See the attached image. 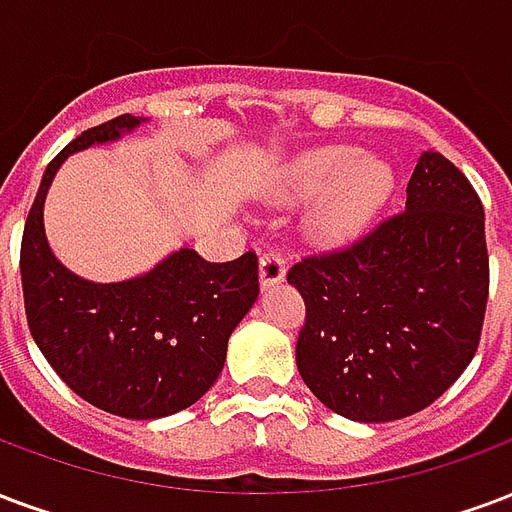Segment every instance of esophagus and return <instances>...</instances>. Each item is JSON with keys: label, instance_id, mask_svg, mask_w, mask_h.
<instances>
[{"label": "esophagus", "instance_id": "34e87169", "mask_svg": "<svg viewBox=\"0 0 512 512\" xmlns=\"http://www.w3.org/2000/svg\"><path fill=\"white\" fill-rule=\"evenodd\" d=\"M285 271V257L279 255V252H274V249L263 252V257H260V285L271 287L276 285V282H282V279H285Z\"/></svg>", "mask_w": 512, "mask_h": 512}]
</instances>
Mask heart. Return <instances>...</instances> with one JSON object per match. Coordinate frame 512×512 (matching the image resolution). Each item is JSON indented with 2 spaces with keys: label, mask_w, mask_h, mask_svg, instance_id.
Here are the masks:
<instances>
[{
  "label": "heart",
  "mask_w": 512,
  "mask_h": 512,
  "mask_svg": "<svg viewBox=\"0 0 512 512\" xmlns=\"http://www.w3.org/2000/svg\"><path fill=\"white\" fill-rule=\"evenodd\" d=\"M393 189L391 168L363 160L358 146H323L301 154L287 170L282 200L326 198L309 217V233L325 244H342L369 225Z\"/></svg>",
  "instance_id": "b5f03b06"
}]
</instances>
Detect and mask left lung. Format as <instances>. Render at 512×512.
Instances as JSON below:
<instances>
[{"label": "left lung", "mask_w": 512, "mask_h": 512, "mask_svg": "<svg viewBox=\"0 0 512 512\" xmlns=\"http://www.w3.org/2000/svg\"><path fill=\"white\" fill-rule=\"evenodd\" d=\"M298 372L328 410L388 423L426 410L475 358L488 301L486 214L450 160L426 151L407 206L358 241L301 257Z\"/></svg>", "instance_id": "obj_1"}]
</instances>
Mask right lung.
<instances>
[{"label": "right lung", "instance_id": "obj_1", "mask_svg": "<svg viewBox=\"0 0 512 512\" xmlns=\"http://www.w3.org/2000/svg\"><path fill=\"white\" fill-rule=\"evenodd\" d=\"M143 119L97 124L45 168L21 238L26 323L70 391L119 418L151 420L192 407L217 382L227 339L257 301V255L208 263L179 249L149 274L97 285L75 276L48 246L43 203L73 151L116 140Z\"/></svg>", "mask_w": 512, "mask_h": 512}]
</instances>
